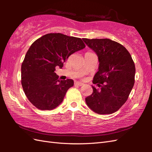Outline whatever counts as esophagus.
Instances as JSON below:
<instances>
[{"instance_id": "1", "label": "esophagus", "mask_w": 152, "mask_h": 152, "mask_svg": "<svg viewBox=\"0 0 152 152\" xmlns=\"http://www.w3.org/2000/svg\"><path fill=\"white\" fill-rule=\"evenodd\" d=\"M75 84L77 85V86H82L84 85L83 83L80 82H75Z\"/></svg>"}]
</instances>
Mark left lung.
Masks as SVG:
<instances>
[{"mask_svg":"<svg viewBox=\"0 0 152 152\" xmlns=\"http://www.w3.org/2000/svg\"><path fill=\"white\" fill-rule=\"evenodd\" d=\"M83 40L97 55L98 72L93 83V93L86 102L99 114H110L120 108L128 99L134 83L135 65L127 50L119 43L108 38Z\"/></svg>","mask_w":152,"mask_h":152,"instance_id":"1","label":"left lung"}]
</instances>
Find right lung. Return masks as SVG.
<instances>
[{"mask_svg": "<svg viewBox=\"0 0 152 152\" xmlns=\"http://www.w3.org/2000/svg\"><path fill=\"white\" fill-rule=\"evenodd\" d=\"M85 47L81 38L61 33L45 34L32 44L21 64V85L35 107L50 110L62 102L74 81L58 79L56 68H62L70 55Z\"/></svg>", "mask_w": 152, "mask_h": 152, "instance_id": "1", "label": "right lung"}]
</instances>
